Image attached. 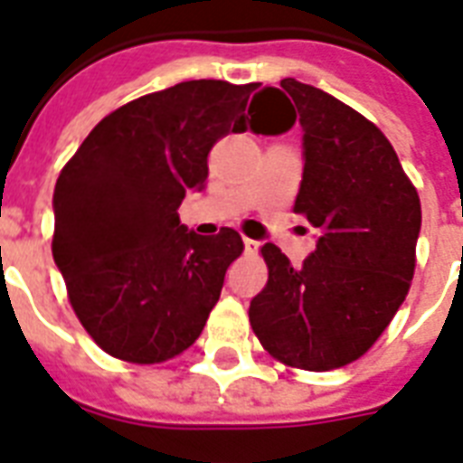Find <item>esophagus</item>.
<instances>
[{
	"instance_id": "1",
	"label": "esophagus",
	"mask_w": 463,
	"mask_h": 463,
	"mask_svg": "<svg viewBox=\"0 0 463 463\" xmlns=\"http://www.w3.org/2000/svg\"><path fill=\"white\" fill-rule=\"evenodd\" d=\"M242 245H245L247 252H257V250H260V242H257V240L245 238V240H242Z\"/></svg>"
}]
</instances>
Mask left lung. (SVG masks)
I'll return each instance as SVG.
<instances>
[{"label":"left lung","mask_w":463,"mask_h":463,"mask_svg":"<svg viewBox=\"0 0 463 463\" xmlns=\"http://www.w3.org/2000/svg\"><path fill=\"white\" fill-rule=\"evenodd\" d=\"M281 87L303 130L294 211L317 240L303 267L271 242L262 247L269 281L250 303V323L279 362L330 372L362 357L405 301L422 213L396 150L372 121L294 77Z\"/></svg>","instance_id":"obj_1"}]
</instances>
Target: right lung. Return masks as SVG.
Wrapping results in <instances>:
<instances>
[{
	"label": "right lung",
	"instance_id": "right-lung-1",
	"mask_svg": "<svg viewBox=\"0 0 463 463\" xmlns=\"http://www.w3.org/2000/svg\"><path fill=\"white\" fill-rule=\"evenodd\" d=\"M277 87L192 80L128 101L94 126L60 172L52 260L80 323L111 357L155 364L192 347L242 252L232 228L179 223L228 133L279 136Z\"/></svg>",
	"mask_w": 463,
	"mask_h": 463
}]
</instances>
